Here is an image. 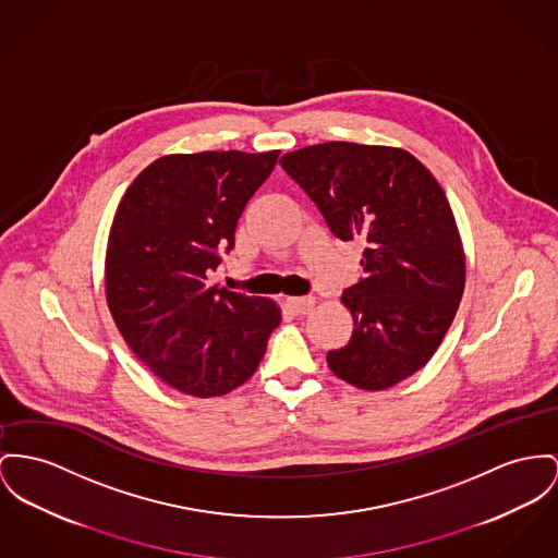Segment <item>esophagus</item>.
Listing matches in <instances>:
<instances>
[{
    "label": "esophagus",
    "mask_w": 558,
    "mask_h": 558,
    "mask_svg": "<svg viewBox=\"0 0 558 558\" xmlns=\"http://www.w3.org/2000/svg\"><path fill=\"white\" fill-rule=\"evenodd\" d=\"M288 306H290L296 315H306V313H311V311H313V306H315V298H288Z\"/></svg>",
    "instance_id": "1"
}]
</instances>
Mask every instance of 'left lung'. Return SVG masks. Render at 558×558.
Listing matches in <instances>:
<instances>
[{"label": "left lung", "mask_w": 558, "mask_h": 558, "mask_svg": "<svg viewBox=\"0 0 558 558\" xmlns=\"http://www.w3.org/2000/svg\"><path fill=\"white\" fill-rule=\"evenodd\" d=\"M279 162L338 239L366 243V277L340 296L353 335L328 351L330 371L366 391L398 385L432 360L465 288V252L445 190L410 151L389 146L328 142Z\"/></svg>", "instance_id": "1"}]
</instances>
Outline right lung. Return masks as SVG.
Segmentation results:
<instances>
[{
	"mask_svg": "<svg viewBox=\"0 0 558 558\" xmlns=\"http://www.w3.org/2000/svg\"><path fill=\"white\" fill-rule=\"evenodd\" d=\"M279 149L169 154L126 187L106 252V298L131 351L169 387L216 398L260 364L281 308L211 286Z\"/></svg>",
	"mask_w": 558,
	"mask_h": 558,
	"instance_id": "1",
	"label": "right lung"
}]
</instances>
